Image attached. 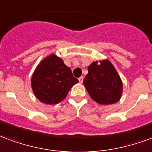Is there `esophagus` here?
Wrapping results in <instances>:
<instances>
[{
    "label": "esophagus",
    "instance_id": "34e87169",
    "mask_svg": "<svg viewBox=\"0 0 152 152\" xmlns=\"http://www.w3.org/2000/svg\"><path fill=\"white\" fill-rule=\"evenodd\" d=\"M83 79H84L83 76H81L80 77H78V81H79V83H83Z\"/></svg>",
    "mask_w": 152,
    "mask_h": 152
}]
</instances>
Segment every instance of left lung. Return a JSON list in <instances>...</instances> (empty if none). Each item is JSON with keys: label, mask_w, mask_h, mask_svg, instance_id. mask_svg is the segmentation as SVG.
<instances>
[{"label": "left lung", "mask_w": 152, "mask_h": 152, "mask_svg": "<svg viewBox=\"0 0 152 152\" xmlns=\"http://www.w3.org/2000/svg\"><path fill=\"white\" fill-rule=\"evenodd\" d=\"M83 84L90 96L100 104H112L119 101L122 93V83L111 62L106 60L93 62Z\"/></svg>", "instance_id": "left-lung-1"}]
</instances>
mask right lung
I'll return each mask as SVG.
<instances>
[{"mask_svg": "<svg viewBox=\"0 0 152 152\" xmlns=\"http://www.w3.org/2000/svg\"><path fill=\"white\" fill-rule=\"evenodd\" d=\"M78 83L70 68L59 57L51 55L37 66L31 78L35 96L41 102L55 104L65 99L69 91Z\"/></svg>", "mask_w": 152, "mask_h": 152, "instance_id": "add662e5", "label": "right lung"}]
</instances>
